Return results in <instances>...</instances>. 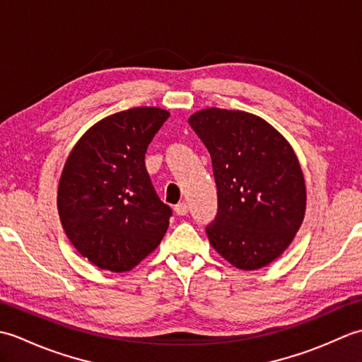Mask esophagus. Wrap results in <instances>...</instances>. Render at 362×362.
<instances>
[{"mask_svg":"<svg viewBox=\"0 0 362 362\" xmlns=\"http://www.w3.org/2000/svg\"><path fill=\"white\" fill-rule=\"evenodd\" d=\"M174 211L179 214V216H185L188 213V204L187 202H179L174 206Z\"/></svg>","mask_w":362,"mask_h":362,"instance_id":"esophagus-1","label":"esophagus"}]
</instances>
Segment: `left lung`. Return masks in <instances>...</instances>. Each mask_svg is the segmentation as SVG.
<instances>
[{
  "instance_id": "1",
  "label": "left lung",
  "mask_w": 362,
  "mask_h": 362,
  "mask_svg": "<svg viewBox=\"0 0 362 362\" xmlns=\"http://www.w3.org/2000/svg\"><path fill=\"white\" fill-rule=\"evenodd\" d=\"M189 126L211 157L218 213L205 232L222 258L243 271L272 263L294 240L306 210L296 152L263 118L204 109Z\"/></svg>"
}]
</instances>
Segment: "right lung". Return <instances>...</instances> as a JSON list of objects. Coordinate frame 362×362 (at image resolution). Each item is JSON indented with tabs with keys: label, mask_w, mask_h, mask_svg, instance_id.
Wrapping results in <instances>:
<instances>
[{
	"label": "right lung",
	"mask_w": 362,
	"mask_h": 362,
	"mask_svg": "<svg viewBox=\"0 0 362 362\" xmlns=\"http://www.w3.org/2000/svg\"><path fill=\"white\" fill-rule=\"evenodd\" d=\"M169 118L158 107H135L91 126L68 156L57 210L68 240L99 269L127 272L157 249L171 209L160 201L144 153Z\"/></svg>",
	"instance_id": "1"
}]
</instances>
